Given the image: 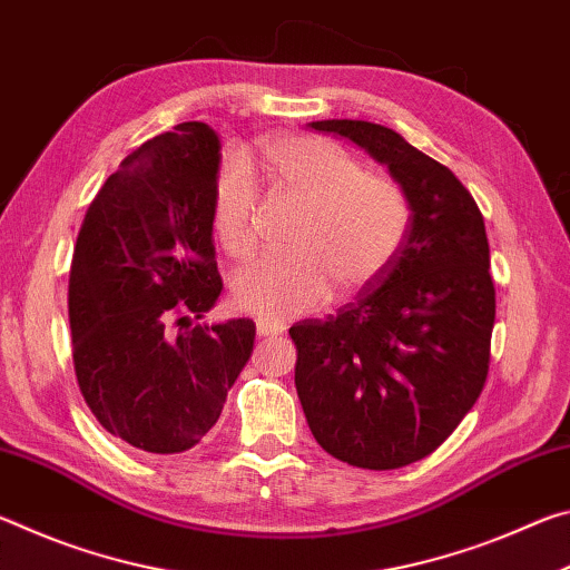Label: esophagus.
Returning <instances> with one entry per match:
<instances>
[{
    "label": "esophagus",
    "mask_w": 570,
    "mask_h": 570,
    "mask_svg": "<svg viewBox=\"0 0 570 570\" xmlns=\"http://www.w3.org/2000/svg\"><path fill=\"white\" fill-rule=\"evenodd\" d=\"M256 334L258 336H278V334H284V326L274 320H266V316H262V320L256 322Z\"/></svg>",
    "instance_id": "1"
}]
</instances>
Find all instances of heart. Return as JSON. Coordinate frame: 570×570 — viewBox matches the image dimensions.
Returning a JSON list of instances; mask_svg holds the SVG:
<instances>
[{
	"label": "heart",
	"mask_w": 570,
	"mask_h": 570,
	"mask_svg": "<svg viewBox=\"0 0 570 570\" xmlns=\"http://www.w3.org/2000/svg\"><path fill=\"white\" fill-rule=\"evenodd\" d=\"M262 166L272 186L302 200L304 216L292 254L256 262L234 284V302L266 320H288L320 306L332 282L360 292L387 272L410 230V204L387 176L364 173L350 153L306 135L262 142ZM256 180L238 156L220 163L214 186V228L226 254L246 262L256 250Z\"/></svg>",
	"instance_id": "heart-1"
}]
</instances>
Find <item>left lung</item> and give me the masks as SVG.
<instances>
[{
    "label": "left lung",
    "instance_id": "obj_1",
    "mask_svg": "<svg viewBox=\"0 0 570 570\" xmlns=\"http://www.w3.org/2000/svg\"><path fill=\"white\" fill-rule=\"evenodd\" d=\"M387 166L410 204L394 264L326 320L296 322V392L332 458L364 470L417 462L445 442L485 387L495 286L485 220L470 190L400 132L316 120Z\"/></svg>",
    "mask_w": 570,
    "mask_h": 570
}]
</instances>
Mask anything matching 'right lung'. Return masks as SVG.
Wrapping results in <instances>:
<instances>
[{"label": "right lung", "instance_id": "1", "mask_svg": "<svg viewBox=\"0 0 570 570\" xmlns=\"http://www.w3.org/2000/svg\"><path fill=\"white\" fill-rule=\"evenodd\" d=\"M220 140L180 122L142 142L85 214L70 268L77 384L110 435L156 455L190 450L224 410L256 324H200L220 288L214 186Z\"/></svg>", "mask_w": 570, "mask_h": 570}]
</instances>
